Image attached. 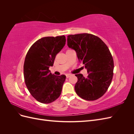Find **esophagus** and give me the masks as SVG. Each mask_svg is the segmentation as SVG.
<instances>
[{"label":"esophagus","mask_w":134,"mask_h":134,"mask_svg":"<svg viewBox=\"0 0 134 134\" xmlns=\"http://www.w3.org/2000/svg\"><path fill=\"white\" fill-rule=\"evenodd\" d=\"M70 75H71L70 74H66V77L67 78H69V77L70 76Z\"/></svg>","instance_id":"esophagus-1"}]
</instances>
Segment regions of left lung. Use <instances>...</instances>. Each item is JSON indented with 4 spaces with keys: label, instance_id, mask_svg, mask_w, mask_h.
I'll return each instance as SVG.
<instances>
[{
    "label": "left lung",
    "instance_id": "obj_1",
    "mask_svg": "<svg viewBox=\"0 0 134 134\" xmlns=\"http://www.w3.org/2000/svg\"><path fill=\"white\" fill-rule=\"evenodd\" d=\"M68 46L76 51L88 74L87 78L82 74L75 75L76 93L87 100L99 98L107 91L113 75L114 63L107 46L100 38L90 34L68 36Z\"/></svg>",
    "mask_w": 134,
    "mask_h": 134
}]
</instances>
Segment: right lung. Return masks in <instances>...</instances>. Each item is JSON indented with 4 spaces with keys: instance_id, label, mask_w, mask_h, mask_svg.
<instances>
[{
    "instance_id": "obj_1",
    "label": "right lung",
    "mask_w": 134,
    "mask_h": 134,
    "mask_svg": "<svg viewBox=\"0 0 134 134\" xmlns=\"http://www.w3.org/2000/svg\"><path fill=\"white\" fill-rule=\"evenodd\" d=\"M65 36L44 37L36 41L28 51L23 65L26 87L38 102L50 103L60 97L66 76L52 74L56 55L65 44Z\"/></svg>"
}]
</instances>
